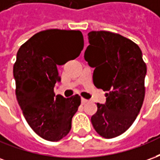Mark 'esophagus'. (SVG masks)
<instances>
[{
	"label": "esophagus",
	"instance_id": "obj_1",
	"mask_svg": "<svg viewBox=\"0 0 160 160\" xmlns=\"http://www.w3.org/2000/svg\"><path fill=\"white\" fill-rule=\"evenodd\" d=\"M89 100L88 99H86V98H81V104H86L87 103H88Z\"/></svg>",
	"mask_w": 160,
	"mask_h": 160
}]
</instances>
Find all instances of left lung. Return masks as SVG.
Instances as JSON below:
<instances>
[{"mask_svg": "<svg viewBox=\"0 0 160 160\" xmlns=\"http://www.w3.org/2000/svg\"><path fill=\"white\" fill-rule=\"evenodd\" d=\"M85 60L94 68L95 87L107 92L105 104H97L91 121L94 129L106 139L120 135L133 124L145 98L147 65L140 47L118 33H88Z\"/></svg>", "mask_w": 160, "mask_h": 160, "instance_id": "1", "label": "left lung"}]
</instances>
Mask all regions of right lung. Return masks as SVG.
Returning <instances> with one entry per match:
<instances>
[{
	"label": "right lung",
	"instance_id": "obj_1",
	"mask_svg": "<svg viewBox=\"0 0 160 160\" xmlns=\"http://www.w3.org/2000/svg\"><path fill=\"white\" fill-rule=\"evenodd\" d=\"M83 47L80 31L49 29L33 35L17 52L16 98L30 127L44 140L60 141L71 129L80 97L56 96L54 87L61 80L57 66L75 59Z\"/></svg>",
	"mask_w": 160,
	"mask_h": 160
}]
</instances>
